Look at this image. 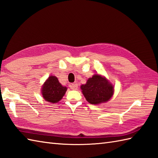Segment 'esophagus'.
Returning <instances> with one entry per match:
<instances>
[{
    "label": "esophagus",
    "mask_w": 158,
    "mask_h": 158,
    "mask_svg": "<svg viewBox=\"0 0 158 158\" xmlns=\"http://www.w3.org/2000/svg\"><path fill=\"white\" fill-rule=\"evenodd\" d=\"M70 88L72 90H77L78 89V85L77 84H72V85H70Z\"/></svg>",
    "instance_id": "1"
}]
</instances>
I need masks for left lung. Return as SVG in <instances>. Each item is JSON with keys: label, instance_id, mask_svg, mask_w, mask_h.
Wrapping results in <instances>:
<instances>
[{"label": "left lung", "instance_id": "8db88e82", "mask_svg": "<svg viewBox=\"0 0 158 158\" xmlns=\"http://www.w3.org/2000/svg\"><path fill=\"white\" fill-rule=\"evenodd\" d=\"M80 88L86 100L91 104H99L108 102L114 92L112 84L98 74L89 78L85 85H82Z\"/></svg>", "mask_w": 158, "mask_h": 158}]
</instances>
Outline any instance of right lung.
I'll return each instance as SVG.
<instances>
[{
  "instance_id": "obj_1",
  "label": "right lung",
  "mask_w": 158,
  "mask_h": 158,
  "mask_svg": "<svg viewBox=\"0 0 158 158\" xmlns=\"http://www.w3.org/2000/svg\"><path fill=\"white\" fill-rule=\"evenodd\" d=\"M67 87L63 86L56 76H51L44 84L42 95L45 100L51 103H56L63 98Z\"/></svg>"
}]
</instances>
